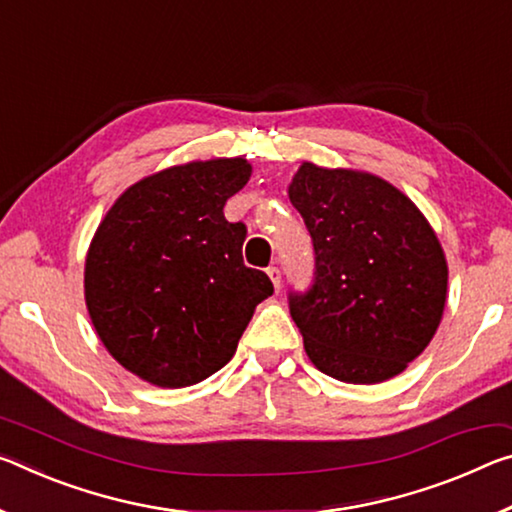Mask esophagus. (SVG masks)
Instances as JSON below:
<instances>
[{"label": "esophagus", "instance_id": "obj_1", "mask_svg": "<svg viewBox=\"0 0 512 512\" xmlns=\"http://www.w3.org/2000/svg\"><path fill=\"white\" fill-rule=\"evenodd\" d=\"M266 275H269V278H271L275 291H280V285H282V273H280L278 266H269V269H266Z\"/></svg>", "mask_w": 512, "mask_h": 512}]
</instances>
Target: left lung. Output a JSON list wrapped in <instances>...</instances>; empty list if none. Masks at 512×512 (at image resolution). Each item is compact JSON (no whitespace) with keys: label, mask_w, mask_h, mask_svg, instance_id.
Here are the masks:
<instances>
[{"label":"left lung","mask_w":512,"mask_h":512,"mask_svg":"<svg viewBox=\"0 0 512 512\" xmlns=\"http://www.w3.org/2000/svg\"><path fill=\"white\" fill-rule=\"evenodd\" d=\"M314 246V278L289 291L314 367L344 383H383L440 326L446 259L415 202L376 175L305 161L289 186Z\"/></svg>","instance_id":"obj_1"}]
</instances>
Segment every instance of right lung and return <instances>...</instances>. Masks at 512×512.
<instances>
[{"label":"right lung","instance_id":"add662e5","mask_svg":"<svg viewBox=\"0 0 512 512\" xmlns=\"http://www.w3.org/2000/svg\"><path fill=\"white\" fill-rule=\"evenodd\" d=\"M250 170L239 157L166 168L129 186L97 227L88 314L113 358L152 385H196L225 367L273 294L269 275L243 264L246 225L223 216Z\"/></svg>","mask_w":512,"mask_h":512}]
</instances>
